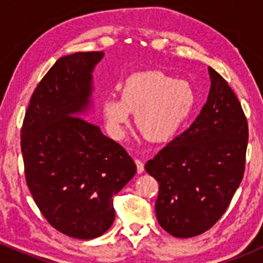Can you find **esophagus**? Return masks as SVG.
<instances>
[{
  "label": "esophagus",
  "instance_id": "34e87169",
  "mask_svg": "<svg viewBox=\"0 0 263 263\" xmlns=\"http://www.w3.org/2000/svg\"><path fill=\"white\" fill-rule=\"evenodd\" d=\"M136 167H137V173H142L144 171V164L143 162L140 161V159H135Z\"/></svg>",
  "mask_w": 263,
  "mask_h": 263
}]
</instances>
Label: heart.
Here are the masks:
<instances>
[{"label": "heart", "instance_id": "1", "mask_svg": "<svg viewBox=\"0 0 263 263\" xmlns=\"http://www.w3.org/2000/svg\"><path fill=\"white\" fill-rule=\"evenodd\" d=\"M195 104L192 86L162 71H144L128 77L121 85V98L108 96L101 102L108 134L121 138L129 112L136 125L152 141L170 140L186 121Z\"/></svg>", "mask_w": 263, "mask_h": 263}]
</instances>
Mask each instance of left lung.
<instances>
[{
	"label": "left lung",
	"mask_w": 263,
	"mask_h": 263,
	"mask_svg": "<svg viewBox=\"0 0 263 263\" xmlns=\"http://www.w3.org/2000/svg\"><path fill=\"white\" fill-rule=\"evenodd\" d=\"M209 75V96L195 121L144 165L159 184L157 220L176 237L213 228L245 173V112L228 81L213 68Z\"/></svg>",
	"instance_id": "8db88e82"
}]
</instances>
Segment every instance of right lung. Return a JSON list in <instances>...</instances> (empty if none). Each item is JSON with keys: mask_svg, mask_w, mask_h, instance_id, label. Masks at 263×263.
<instances>
[{"mask_svg": "<svg viewBox=\"0 0 263 263\" xmlns=\"http://www.w3.org/2000/svg\"><path fill=\"white\" fill-rule=\"evenodd\" d=\"M102 57L79 52L57 60L33 91L21 128L26 182L35 204L55 230L80 240L110 229L112 197L136 173L121 144L80 117Z\"/></svg>", "mask_w": 263, "mask_h": 263, "instance_id": "obj_1", "label": "right lung"}]
</instances>
